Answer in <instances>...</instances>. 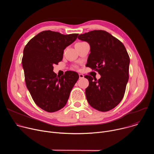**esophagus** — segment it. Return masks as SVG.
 <instances>
[{"mask_svg": "<svg viewBox=\"0 0 154 154\" xmlns=\"http://www.w3.org/2000/svg\"><path fill=\"white\" fill-rule=\"evenodd\" d=\"M79 78L80 79H83V78H84V75L82 74H79Z\"/></svg>", "mask_w": 154, "mask_h": 154, "instance_id": "esophagus-1", "label": "esophagus"}]
</instances>
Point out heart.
Instances as JSON below:
<instances>
[{
    "label": "heart",
    "instance_id": "heart-1",
    "mask_svg": "<svg viewBox=\"0 0 154 154\" xmlns=\"http://www.w3.org/2000/svg\"><path fill=\"white\" fill-rule=\"evenodd\" d=\"M82 42H77V44H80V43H82ZM77 44H76V45H77Z\"/></svg>",
    "mask_w": 154,
    "mask_h": 154
}]
</instances>
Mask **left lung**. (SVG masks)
<instances>
[{
	"label": "left lung",
	"mask_w": 154,
	"mask_h": 154,
	"mask_svg": "<svg viewBox=\"0 0 154 154\" xmlns=\"http://www.w3.org/2000/svg\"><path fill=\"white\" fill-rule=\"evenodd\" d=\"M78 38L90 45L86 66L101 75L94 81L91 75L85 76L89 81L86 99L98 111L111 110L122 100L128 80L130 58L126 49L122 42L104 30L91 31Z\"/></svg>",
	"instance_id": "1"
}]
</instances>
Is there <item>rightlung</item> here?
Masks as SVG:
<instances>
[{
    "mask_svg": "<svg viewBox=\"0 0 154 154\" xmlns=\"http://www.w3.org/2000/svg\"><path fill=\"white\" fill-rule=\"evenodd\" d=\"M78 35L43 31L24 48L22 64L26 84L35 103L45 111L52 113L63 108L79 78L74 71H68L60 77L53 71V65L61 61L64 49Z\"/></svg>",
    "mask_w": 154,
    "mask_h": 154,
    "instance_id": "add662e5",
    "label": "right lung"
}]
</instances>
